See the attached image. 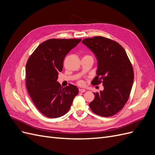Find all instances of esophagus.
Wrapping results in <instances>:
<instances>
[{
    "mask_svg": "<svg viewBox=\"0 0 155 155\" xmlns=\"http://www.w3.org/2000/svg\"><path fill=\"white\" fill-rule=\"evenodd\" d=\"M79 92H85L86 91L85 89H82V88H79Z\"/></svg>",
    "mask_w": 155,
    "mask_h": 155,
    "instance_id": "esophagus-1",
    "label": "esophagus"
}]
</instances>
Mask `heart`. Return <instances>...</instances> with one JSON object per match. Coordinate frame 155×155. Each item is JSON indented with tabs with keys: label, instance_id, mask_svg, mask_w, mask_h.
<instances>
[{
	"label": "heart",
	"instance_id": "1",
	"mask_svg": "<svg viewBox=\"0 0 155 155\" xmlns=\"http://www.w3.org/2000/svg\"><path fill=\"white\" fill-rule=\"evenodd\" d=\"M79 85H83V81H79Z\"/></svg>",
	"mask_w": 155,
	"mask_h": 155
}]
</instances>
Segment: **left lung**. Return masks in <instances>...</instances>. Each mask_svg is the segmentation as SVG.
I'll return each instance as SVG.
<instances>
[{
	"mask_svg": "<svg viewBox=\"0 0 155 155\" xmlns=\"http://www.w3.org/2000/svg\"><path fill=\"white\" fill-rule=\"evenodd\" d=\"M95 55L97 61L92 85L102 82L104 91L94 92L89 104L95 114L104 117L113 116L124 107L133 87V68L125 50L119 43L104 37L96 36L82 41Z\"/></svg>",
	"mask_w": 155,
	"mask_h": 155,
	"instance_id": "8db88e82",
	"label": "left lung"
}]
</instances>
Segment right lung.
<instances>
[{
    "mask_svg": "<svg viewBox=\"0 0 155 155\" xmlns=\"http://www.w3.org/2000/svg\"><path fill=\"white\" fill-rule=\"evenodd\" d=\"M79 39H51L38 46L26 66V84L34 105L50 118L64 115L79 92L69 84L63 88L57 81L65 56L81 42Z\"/></svg>",
    "mask_w": 155,
    "mask_h": 155,
    "instance_id": "add662e5",
    "label": "right lung"
}]
</instances>
